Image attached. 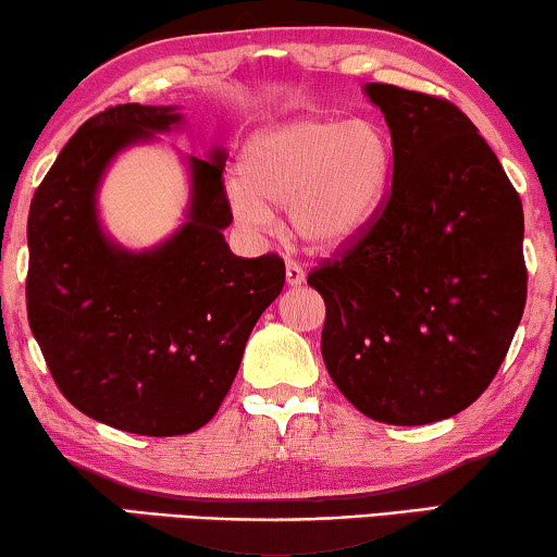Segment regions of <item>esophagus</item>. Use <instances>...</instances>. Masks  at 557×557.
I'll return each mask as SVG.
<instances>
[{"label":"esophagus","mask_w":557,"mask_h":557,"mask_svg":"<svg viewBox=\"0 0 557 557\" xmlns=\"http://www.w3.org/2000/svg\"><path fill=\"white\" fill-rule=\"evenodd\" d=\"M304 278H307V273L296 261H286V284L288 286H299L304 284Z\"/></svg>","instance_id":"obj_1"}]
</instances>
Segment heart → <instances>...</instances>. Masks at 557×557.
I'll list each match as a JSON object with an SVG mask.
<instances>
[{
	"instance_id": "1",
	"label": "heart",
	"mask_w": 557,
	"mask_h": 557,
	"mask_svg": "<svg viewBox=\"0 0 557 557\" xmlns=\"http://www.w3.org/2000/svg\"><path fill=\"white\" fill-rule=\"evenodd\" d=\"M233 218L265 231L284 210L311 250H339L375 220L393 174V141L370 119L301 116L256 134L243 151Z\"/></svg>"
}]
</instances>
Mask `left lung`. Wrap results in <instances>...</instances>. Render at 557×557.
Listing matches in <instances>:
<instances>
[{
	"label": "left lung",
	"instance_id": "obj_1",
	"mask_svg": "<svg viewBox=\"0 0 557 557\" xmlns=\"http://www.w3.org/2000/svg\"><path fill=\"white\" fill-rule=\"evenodd\" d=\"M393 182L368 231L307 284L322 294V357L372 421L423 425L469 408L497 375L528 299L522 202L467 113L387 83Z\"/></svg>",
	"mask_w": 557,
	"mask_h": 557
}]
</instances>
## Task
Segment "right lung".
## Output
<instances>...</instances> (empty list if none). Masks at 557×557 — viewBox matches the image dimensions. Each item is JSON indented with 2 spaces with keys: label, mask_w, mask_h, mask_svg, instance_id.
Returning a JSON list of instances; mask_svg holds the SVG:
<instances>
[{
  "label": "right lung",
  "mask_w": 557,
  "mask_h": 557,
  "mask_svg": "<svg viewBox=\"0 0 557 557\" xmlns=\"http://www.w3.org/2000/svg\"><path fill=\"white\" fill-rule=\"evenodd\" d=\"M172 106L119 103L71 136L27 218V319L60 393L141 436H182L218 413L258 317L284 288L276 253L238 258L223 151L189 159L187 223L132 253L101 231L96 189L121 149L170 132Z\"/></svg>",
  "instance_id": "add662e5"
}]
</instances>
